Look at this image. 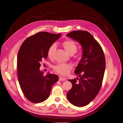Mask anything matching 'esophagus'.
<instances>
[{
    "instance_id": "obj_1",
    "label": "esophagus",
    "mask_w": 123,
    "mask_h": 123,
    "mask_svg": "<svg viewBox=\"0 0 123 123\" xmlns=\"http://www.w3.org/2000/svg\"><path fill=\"white\" fill-rule=\"evenodd\" d=\"M66 80V79L64 78H62L61 76L59 77V81H65Z\"/></svg>"
}]
</instances>
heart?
<instances>
[{
	"label": "heart",
	"mask_w": 123,
	"mask_h": 123,
	"mask_svg": "<svg viewBox=\"0 0 123 123\" xmlns=\"http://www.w3.org/2000/svg\"><path fill=\"white\" fill-rule=\"evenodd\" d=\"M62 45L69 55H73L78 50V45L76 43L70 39H67L64 41L62 42ZM56 49V46L55 44H53L49 48L47 51V56L49 59H52L53 57ZM76 59H80V55H77ZM72 68V66L70 64L67 63H59L53 67L54 71L63 75H67L69 73Z\"/></svg>",
	"instance_id": "1"
}]
</instances>
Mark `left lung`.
Returning <instances> with one entry per match:
<instances>
[{
    "label": "left lung",
    "mask_w": 123,
    "mask_h": 123,
    "mask_svg": "<svg viewBox=\"0 0 123 123\" xmlns=\"http://www.w3.org/2000/svg\"><path fill=\"white\" fill-rule=\"evenodd\" d=\"M67 36L78 41L83 50L82 57L75 71L80 78L69 80L73 87L67 97L73 105L85 106L101 89L105 70V55L101 45L87 31H73Z\"/></svg>",
    "instance_id": "8db88e82"
}]
</instances>
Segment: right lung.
<instances>
[{"label": "right lung", "instance_id": "add662e5", "mask_svg": "<svg viewBox=\"0 0 123 123\" xmlns=\"http://www.w3.org/2000/svg\"><path fill=\"white\" fill-rule=\"evenodd\" d=\"M61 36L39 32L27 38L20 47L17 55V74L24 96L34 103H39L49 97L52 86L59 80L55 74L43 75L39 68L47 59L49 48Z\"/></svg>", "mask_w": 123, "mask_h": 123}]
</instances>
